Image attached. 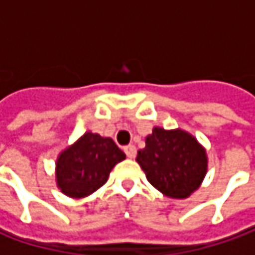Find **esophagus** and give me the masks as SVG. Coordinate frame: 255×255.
I'll return each instance as SVG.
<instances>
[{
  "mask_svg": "<svg viewBox=\"0 0 255 255\" xmlns=\"http://www.w3.org/2000/svg\"><path fill=\"white\" fill-rule=\"evenodd\" d=\"M125 153L129 159H133L136 156V147L133 144H128V146H125Z\"/></svg>",
  "mask_w": 255,
  "mask_h": 255,
  "instance_id": "1",
  "label": "esophagus"
}]
</instances>
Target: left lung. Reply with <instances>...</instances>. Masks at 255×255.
Returning <instances> with one entry per match:
<instances>
[{"label":"left lung","mask_w":255,"mask_h":255,"mask_svg":"<svg viewBox=\"0 0 255 255\" xmlns=\"http://www.w3.org/2000/svg\"><path fill=\"white\" fill-rule=\"evenodd\" d=\"M146 146L137 152L140 164L153 187L170 199H187L197 190L207 173V153L200 142L183 129L153 128Z\"/></svg>","instance_id":"left-lung-1"}]
</instances>
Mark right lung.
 Listing matches in <instances>:
<instances>
[{"label":"right lung","instance_id":"add662e5","mask_svg":"<svg viewBox=\"0 0 255 255\" xmlns=\"http://www.w3.org/2000/svg\"><path fill=\"white\" fill-rule=\"evenodd\" d=\"M125 159L126 154L111 137L86 132L58 154L56 186L71 199H84L102 187L113 167Z\"/></svg>","mask_w":255,"mask_h":255}]
</instances>
